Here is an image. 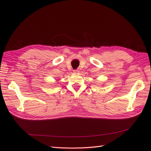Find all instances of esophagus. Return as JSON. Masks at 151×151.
Here are the masks:
<instances>
[{
    "instance_id": "1",
    "label": "esophagus",
    "mask_w": 151,
    "mask_h": 151,
    "mask_svg": "<svg viewBox=\"0 0 151 151\" xmlns=\"http://www.w3.org/2000/svg\"><path fill=\"white\" fill-rule=\"evenodd\" d=\"M73 72H74V73H75V74H79V70L76 69V70H73Z\"/></svg>"
}]
</instances>
